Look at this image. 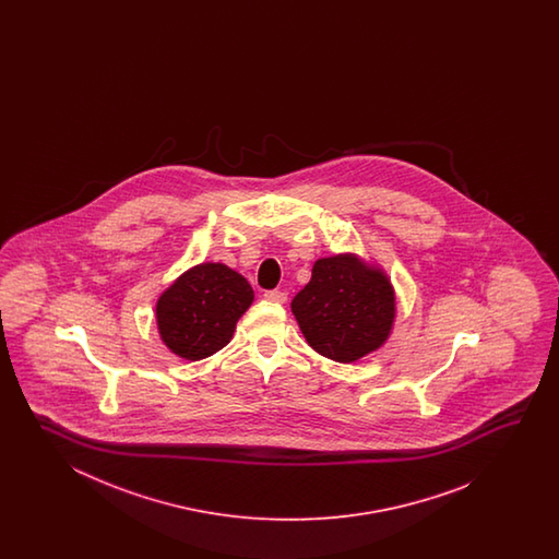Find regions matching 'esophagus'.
Listing matches in <instances>:
<instances>
[{"label": "esophagus", "mask_w": 559, "mask_h": 559, "mask_svg": "<svg viewBox=\"0 0 559 559\" xmlns=\"http://www.w3.org/2000/svg\"><path fill=\"white\" fill-rule=\"evenodd\" d=\"M263 296H265V299H270V301H275V304H285L287 301V292H284V289H267Z\"/></svg>", "instance_id": "1"}]
</instances>
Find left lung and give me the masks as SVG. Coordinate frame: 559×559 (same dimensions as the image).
I'll use <instances>...</instances> for the list:
<instances>
[{
    "mask_svg": "<svg viewBox=\"0 0 559 559\" xmlns=\"http://www.w3.org/2000/svg\"><path fill=\"white\" fill-rule=\"evenodd\" d=\"M292 311L318 354L349 364L388 340L395 297L380 270L354 255H333L313 263L311 280L294 297Z\"/></svg>",
    "mask_w": 559,
    "mask_h": 559,
    "instance_id": "1",
    "label": "left lung"
}]
</instances>
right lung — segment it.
<instances>
[{
	"label": "right lung",
	"instance_id": "obj_1",
	"mask_svg": "<svg viewBox=\"0 0 559 559\" xmlns=\"http://www.w3.org/2000/svg\"><path fill=\"white\" fill-rule=\"evenodd\" d=\"M251 301L253 289L243 275L224 263L195 265L159 297V335L179 357L203 359L231 340Z\"/></svg>",
	"mask_w": 559,
	"mask_h": 559
}]
</instances>
